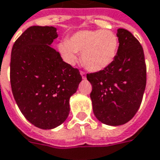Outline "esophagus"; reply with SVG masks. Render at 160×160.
<instances>
[{
    "label": "esophagus",
    "mask_w": 160,
    "mask_h": 160,
    "mask_svg": "<svg viewBox=\"0 0 160 160\" xmlns=\"http://www.w3.org/2000/svg\"><path fill=\"white\" fill-rule=\"evenodd\" d=\"M80 74H81V77H82V79H86V77H87V74H86V72H83V71H80Z\"/></svg>",
    "instance_id": "obj_1"
}]
</instances>
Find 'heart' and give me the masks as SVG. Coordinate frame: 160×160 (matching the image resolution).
I'll return each instance as SVG.
<instances>
[{
    "mask_svg": "<svg viewBox=\"0 0 160 160\" xmlns=\"http://www.w3.org/2000/svg\"><path fill=\"white\" fill-rule=\"evenodd\" d=\"M58 48L64 60L73 65L77 52H81V61L90 71L99 72L114 61L119 50V39L110 30H80L72 33Z\"/></svg>",
    "mask_w": 160,
    "mask_h": 160,
    "instance_id": "b5f03b06",
    "label": "heart"
}]
</instances>
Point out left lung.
Instances as JSON below:
<instances>
[{
  "instance_id": "1",
  "label": "left lung",
  "mask_w": 160,
  "mask_h": 160,
  "mask_svg": "<svg viewBox=\"0 0 160 160\" xmlns=\"http://www.w3.org/2000/svg\"><path fill=\"white\" fill-rule=\"evenodd\" d=\"M114 61L101 71L87 74L92 85V110L100 122L120 126L133 118L142 102L146 66L142 46L128 30L119 28Z\"/></svg>"
}]
</instances>
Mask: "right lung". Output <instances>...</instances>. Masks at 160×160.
I'll return each instance as SVG.
<instances>
[{
  "label": "right lung",
  "mask_w": 160,
  "mask_h": 160,
  "mask_svg": "<svg viewBox=\"0 0 160 160\" xmlns=\"http://www.w3.org/2000/svg\"><path fill=\"white\" fill-rule=\"evenodd\" d=\"M53 27L33 26L14 42L10 61L14 98L26 119L41 129H53L67 119L69 99L82 80L78 68L63 61L50 45Z\"/></svg>",
  "instance_id": "right-lung-1"
}]
</instances>
